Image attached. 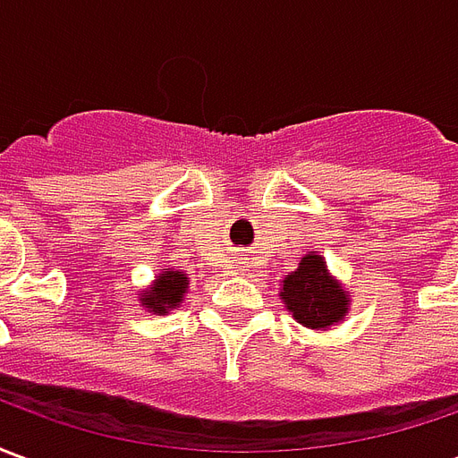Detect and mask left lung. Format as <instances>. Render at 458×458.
I'll return each mask as SVG.
<instances>
[{
  "label": "left lung",
  "mask_w": 458,
  "mask_h": 458,
  "mask_svg": "<svg viewBox=\"0 0 458 458\" xmlns=\"http://www.w3.org/2000/svg\"><path fill=\"white\" fill-rule=\"evenodd\" d=\"M279 297L284 299L292 317L301 327L317 331H327L336 327L338 321H344L351 301L338 279L331 277L324 258L314 252L301 258L299 267L284 277Z\"/></svg>",
  "instance_id": "left-lung-1"
}]
</instances>
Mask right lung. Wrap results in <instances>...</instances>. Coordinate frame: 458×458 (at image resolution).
<instances>
[{"mask_svg": "<svg viewBox=\"0 0 458 458\" xmlns=\"http://www.w3.org/2000/svg\"><path fill=\"white\" fill-rule=\"evenodd\" d=\"M186 289H189V277L179 269H169L154 279V284L141 294L140 301L147 311H154L161 317V314H169L171 309L179 307Z\"/></svg>", "mask_w": 458, "mask_h": 458, "instance_id": "obj_1", "label": "right lung"}]
</instances>
